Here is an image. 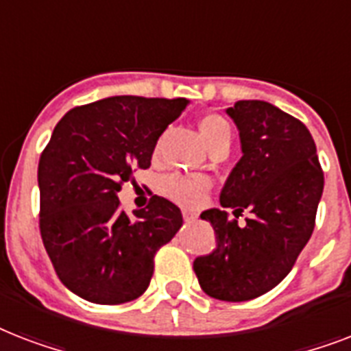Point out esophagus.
Segmentation results:
<instances>
[{
  "label": "esophagus",
  "instance_id": "1",
  "mask_svg": "<svg viewBox=\"0 0 351 351\" xmlns=\"http://www.w3.org/2000/svg\"><path fill=\"white\" fill-rule=\"evenodd\" d=\"M184 220H186L187 224H189V222H195V220H197V213H195V211H189V209H184Z\"/></svg>",
  "mask_w": 351,
  "mask_h": 351
}]
</instances>
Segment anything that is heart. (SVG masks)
<instances>
[{"instance_id": "b5f03b06", "label": "heart", "mask_w": 351, "mask_h": 351, "mask_svg": "<svg viewBox=\"0 0 351 351\" xmlns=\"http://www.w3.org/2000/svg\"><path fill=\"white\" fill-rule=\"evenodd\" d=\"M198 129L202 134L204 142L209 149L231 142V125L220 114H206L198 121ZM211 189V182L208 176L195 175H169L162 180V191L165 197H169L173 202L186 206V208H197L206 200V195Z\"/></svg>"}]
</instances>
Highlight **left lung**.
<instances>
[{"mask_svg": "<svg viewBox=\"0 0 351 351\" xmlns=\"http://www.w3.org/2000/svg\"><path fill=\"white\" fill-rule=\"evenodd\" d=\"M239 127L242 158L220 193V206L200 215L217 233V250L193 262L200 288L213 299L242 302L282 280L315 228L324 173L308 127L278 107L240 100L228 109ZM252 213L240 228L238 215Z\"/></svg>", "mask_w": 351, "mask_h": 351, "instance_id": "left-lung-1", "label": "left lung"}]
</instances>
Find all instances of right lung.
<instances>
[{
  "label": "right lung",
  "instance_id": "1",
  "mask_svg": "<svg viewBox=\"0 0 351 351\" xmlns=\"http://www.w3.org/2000/svg\"><path fill=\"white\" fill-rule=\"evenodd\" d=\"M186 98L112 96L58 121L38 165L40 233L54 271L95 304H121L147 289L154 255L182 228L175 204L153 195L134 219L118 191L151 165L154 145Z\"/></svg>",
  "mask_w": 351,
  "mask_h": 351
}]
</instances>
